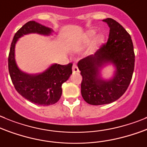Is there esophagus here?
<instances>
[{"label":"esophagus","mask_w":147,"mask_h":147,"mask_svg":"<svg viewBox=\"0 0 147 147\" xmlns=\"http://www.w3.org/2000/svg\"><path fill=\"white\" fill-rule=\"evenodd\" d=\"M72 70H73V72L74 73H76V72H79V68H78L77 65H76V64H74L72 66Z\"/></svg>","instance_id":"1"}]
</instances>
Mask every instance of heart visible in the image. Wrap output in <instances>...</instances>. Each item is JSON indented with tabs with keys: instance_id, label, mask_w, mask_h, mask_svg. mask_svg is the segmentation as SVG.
Returning <instances> with one entry per match:
<instances>
[{
	"instance_id": "heart-1",
	"label": "heart",
	"mask_w": 147,
	"mask_h": 147,
	"mask_svg": "<svg viewBox=\"0 0 147 147\" xmlns=\"http://www.w3.org/2000/svg\"><path fill=\"white\" fill-rule=\"evenodd\" d=\"M95 35V32L94 30H91L89 32H88L86 34V42H89L92 38H93L94 36ZM103 41V37L102 36H98V37L96 38L95 41H94V44L97 45L100 44V43L102 42Z\"/></svg>"
}]
</instances>
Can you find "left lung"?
Masks as SVG:
<instances>
[{
    "label": "left lung",
    "mask_w": 147,
    "mask_h": 147,
    "mask_svg": "<svg viewBox=\"0 0 147 147\" xmlns=\"http://www.w3.org/2000/svg\"><path fill=\"white\" fill-rule=\"evenodd\" d=\"M102 21L110 27L107 43L94 55L78 63L82 76V97L93 105L111 103L125 93L132 79L135 63L132 40L127 31L111 18ZM108 63L114 65L116 71L111 80H104L100 76V71Z\"/></svg>",
    "instance_id": "obj_1"
}]
</instances>
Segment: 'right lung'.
Here are the masks:
<instances>
[{
	"label": "right lung",
	"instance_id": "1",
	"mask_svg": "<svg viewBox=\"0 0 147 147\" xmlns=\"http://www.w3.org/2000/svg\"><path fill=\"white\" fill-rule=\"evenodd\" d=\"M53 31L30 21L19 29L13 37L8 55V71L18 93L31 102L47 106L56 103L62 94V84L72 74L71 63L67 65L53 64L40 74H28L18 68L15 61V45L18 39L29 33L50 35Z\"/></svg>",
	"mask_w": 147,
	"mask_h": 147
}]
</instances>
